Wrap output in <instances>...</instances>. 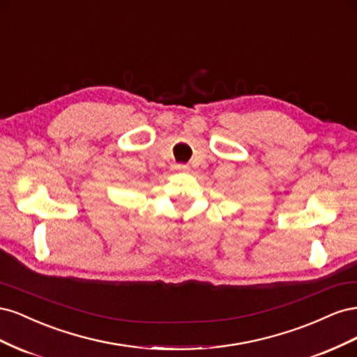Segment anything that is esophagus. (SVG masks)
<instances>
[{
    "label": "esophagus",
    "instance_id": "34e87169",
    "mask_svg": "<svg viewBox=\"0 0 357 357\" xmlns=\"http://www.w3.org/2000/svg\"><path fill=\"white\" fill-rule=\"evenodd\" d=\"M176 168H177V169H180V171H185V172L190 169V168H189V165H177Z\"/></svg>",
    "mask_w": 357,
    "mask_h": 357
}]
</instances>
